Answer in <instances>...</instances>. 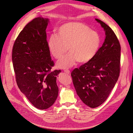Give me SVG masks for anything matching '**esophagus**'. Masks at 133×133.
I'll list each match as a JSON object with an SVG mask.
<instances>
[{"label": "esophagus", "mask_w": 133, "mask_h": 133, "mask_svg": "<svg viewBox=\"0 0 133 133\" xmlns=\"http://www.w3.org/2000/svg\"><path fill=\"white\" fill-rule=\"evenodd\" d=\"M64 72H65V73H66L68 74H70V71L69 70H67V69L65 70H64Z\"/></svg>", "instance_id": "esophagus-1"}]
</instances>
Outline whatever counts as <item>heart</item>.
I'll list each match as a JSON object with an SVG mask.
<instances>
[{"label":"heart","mask_w":133,"mask_h":133,"mask_svg":"<svg viewBox=\"0 0 133 133\" xmlns=\"http://www.w3.org/2000/svg\"><path fill=\"white\" fill-rule=\"evenodd\" d=\"M58 33L47 39V46L55 59H59L66 51L69 53L57 62V66L67 69L76 62L84 64L93 59L100 49L102 38L97 31L82 22H68L60 26Z\"/></svg>","instance_id":"1"}]
</instances>
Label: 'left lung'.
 Wrapping results in <instances>:
<instances>
[{
  "label": "left lung",
  "mask_w": 133,
  "mask_h": 133,
  "mask_svg": "<svg viewBox=\"0 0 133 133\" xmlns=\"http://www.w3.org/2000/svg\"><path fill=\"white\" fill-rule=\"evenodd\" d=\"M105 31L106 37L95 57L75 68L71 76L76 93L91 108L105 101L119 78L121 46L114 32L105 23L95 19Z\"/></svg>",
  "instance_id": "left-lung-1"
}]
</instances>
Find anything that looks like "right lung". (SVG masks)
I'll list each match as a JSON object with an SVG mask.
<instances>
[{
  "label": "right lung",
  "instance_id": "obj_1",
  "mask_svg": "<svg viewBox=\"0 0 133 133\" xmlns=\"http://www.w3.org/2000/svg\"><path fill=\"white\" fill-rule=\"evenodd\" d=\"M49 20L38 17L21 31L12 50L15 79L18 88L39 109L50 108L58 95L57 77L60 70L54 66L47 46L46 28Z\"/></svg>",
  "mask_w": 133,
  "mask_h": 133
}]
</instances>
